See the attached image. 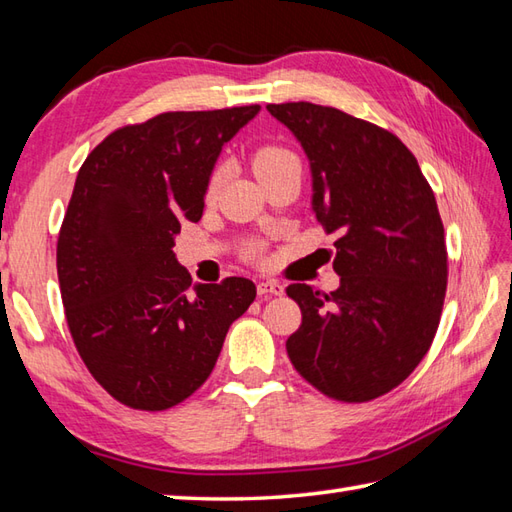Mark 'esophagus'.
<instances>
[{
  "label": "esophagus",
  "mask_w": 512,
  "mask_h": 512,
  "mask_svg": "<svg viewBox=\"0 0 512 512\" xmlns=\"http://www.w3.org/2000/svg\"><path fill=\"white\" fill-rule=\"evenodd\" d=\"M257 292H259V295H275V297H279V295H284V284H279V281H273V279L259 281Z\"/></svg>",
  "instance_id": "34e87169"
}]
</instances>
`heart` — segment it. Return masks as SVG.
Here are the masks:
<instances>
[{
	"label": "heart",
	"mask_w": 512,
	"mask_h": 512,
	"mask_svg": "<svg viewBox=\"0 0 512 512\" xmlns=\"http://www.w3.org/2000/svg\"><path fill=\"white\" fill-rule=\"evenodd\" d=\"M253 169H255V176L259 178V182H264V180L273 178V176H277V173L286 171V169H301V162H299L295 151H290L286 147H279V145H266V147L255 151ZM222 176H224L222 167H217L211 173L209 182H206V198H209V200L215 198L217 189H220ZM253 253H257V248H253Z\"/></svg>",
	"instance_id": "heart-1"
}]
</instances>
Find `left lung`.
Listing matches in <instances>:
<instances>
[{"instance_id":"obj_1","label":"left lung","mask_w":512,"mask_h":512,"mask_svg":"<svg viewBox=\"0 0 512 512\" xmlns=\"http://www.w3.org/2000/svg\"><path fill=\"white\" fill-rule=\"evenodd\" d=\"M266 107L306 151L314 215L339 233L341 286L286 288L301 308L288 356L321 394L374 400L418 367L438 330L449 264L436 195L387 129L306 101Z\"/></svg>"}]
</instances>
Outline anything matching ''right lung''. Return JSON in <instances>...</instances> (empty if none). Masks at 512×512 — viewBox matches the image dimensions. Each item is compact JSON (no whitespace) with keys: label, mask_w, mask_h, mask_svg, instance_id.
<instances>
[{"label":"right lung","mask_w":512,"mask_h":512,"mask_svg":"<svg viewBox=\"0 0 512 512\" xmlns=\"http://www.w3.org/2000/svg\"><path fill=\"white\" fill-rule=\"evenodd\" d=\"M262 110L165 112L125 125L79 169L57 242L65 319L85 367L123 405L162 411L213 372L255 284H193L173 246L198 222L222 147Z\"/></svg>","instance_id":"right-lung-1"}]
</instances>
